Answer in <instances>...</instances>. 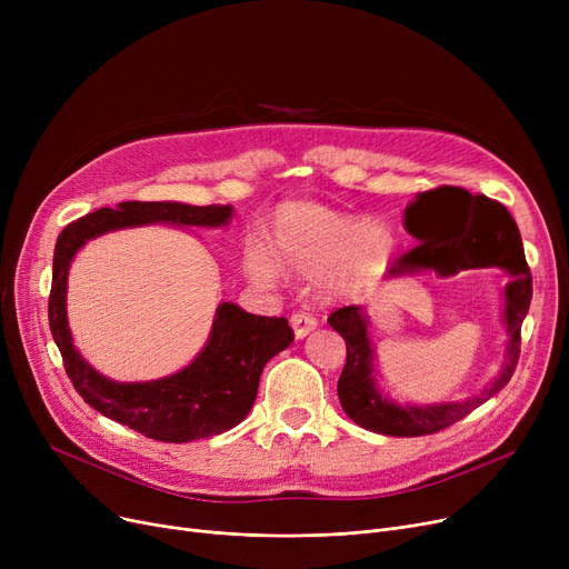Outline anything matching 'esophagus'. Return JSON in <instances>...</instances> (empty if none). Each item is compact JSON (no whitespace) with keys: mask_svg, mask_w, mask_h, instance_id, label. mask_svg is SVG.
I'll return each mask as SVG.
<instances>
[{"mask_svg":"<svg viewBox=\"0 0 569 569\" xmlns=\"http://www.w3.org/2000/svg\"><path fill=\"white\" fill-rule=\"evenodd\" d=\"M290 325H292V330H295V337L297 339H305L309 332L316 330L318 320L311 313H307V311H295L290 316Z\"/></svg>","mask_w":569,"mask_h":569,"instance_id":"esophagus-1","label":"esophagus"}]
</instances>
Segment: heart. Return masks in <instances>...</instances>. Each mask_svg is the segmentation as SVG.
Listing matches in <instances>:
<instances>
[{
    "mask_svg": "<svg viewBox=\"0 0 569 569\" xmlns=\"http://www.w3.org/2000/svg\"><path fill=\"white\" fill-rule=\"evenodd\" d=\"M269 251L297 274L325 272V286L343 295L367 290L382 279L395 237L378 221L362 223L330 207L297 202L277 212L269 228ZM273 261L258 244L244 251V269L256 281L277 279L279 267Z\"/></svg>",
    "mask_w": 569,
    "mask_h": 569,
    "instance_id": "heart-1",
    "label": "heart"
}]
</instances>
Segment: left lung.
<instances>
[{
  "instance_id": "obj_1",
  "label": "left lung",
  "mask_w": 569,
  "mask_h": 569,
  "mask_svg": "<svg viewBox=\"0 0 569 569\" xmlns=\"http://www.w3.org/2000/svg\"><path fill=\"white\" fill-rule=\"evenodd\" d=\"M406 228L420 244L397 256L390 277L436 269L438 274H457L459 269L502 267L512 274L505 288L507 360L500 376L482 395L459 403L399 406L382 399L371 378L373 352L367 337V318L360 307L337 309L327 322L346 341V367L339 378V401L355 425L382 436H429L438 433L491 399L510 382L521 352V322L532 297V277L523 256L519 228L507 209L459 187H438L417 196L406 209Z\"/></svg>"
}]
</instances>
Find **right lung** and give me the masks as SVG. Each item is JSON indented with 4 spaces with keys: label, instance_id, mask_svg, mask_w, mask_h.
<instances>
[{
    "label": "right lung",
    "instance_id": "obj_1",
    "mask_svg": "<svg viewBox=\"0 0 569 569\" xmlns=\"http://www.w3.org/2000/svg\"><path fill=\"white\" fill-rule=\"evenodd\" d=\"M230 204L193 207L182 202H119L69 223L57 237L48 320L76 392L110 420L161 442H191L219 436L249 415L264 365L286 350L295 332L286 318L253 316L237 305L217 309L212 337L196 360L174 376L152 382H112L89 367L73 348L67 322V274L76 251L108 230L174 223L223 226Z\"/></svg>",
    "mask_w": 569,
    "mask_h": 569
}]
</instances>
